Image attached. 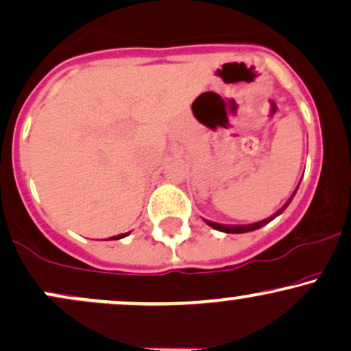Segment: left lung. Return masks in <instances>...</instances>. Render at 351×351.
Here are the masks:
<instances>
[{
	"mask_svg": "<svg viewBox=\"0 0 351 351\" xmlns=\"http://www.w3.org/2000/svg\"><path fill=\"white\" fill-rule=\"evenodd\" d=\"M295 193H297V189H295V191H293V195H295ZM293 195L291 196V199L293 198ZM291 199H289L287 203H285L284 206H282V208L279 209V211L274 213L272 216H269L267 219L257 221V223H252V224H236V226H232V224H219V223H213V221H206V219H204V221H206L208 226H211L213 229H216V231L228 232V234H241V232H251V231H256V229L265 226V224H267V223H271L274 217L279 216L280 213H284V209L289 206V203H291Z\"/></svg>",
	"mask_w": 351,
	"mask_h": 351,
	"instance_id": "8db88e82",
	"label": "left lung"
}]
</instances>
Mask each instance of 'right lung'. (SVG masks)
I'll return each mask as SVG.
<instances>
[{
    "mask_svg": "<svg viewBox=\"0 0 351 351\" xmlns=\"http://www.w3.org/2000/svg\"><path fill=\"white\" fill-rule=\"evenodd\" d=\"M125 236H128V232H125V234H119V236L110 237V241H112V239H122V237H125Z\"/></svg>",
    "mask_w": 351,
    "mask_h": 351,
    "instance_id": "add662e5",
    "label": "right lung"
}]
</instances>
